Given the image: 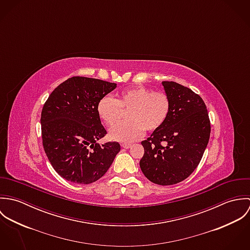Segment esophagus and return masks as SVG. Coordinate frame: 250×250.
Segmentation results:
<instances>
[{
	"mask_svg": "<svg viewBox=\"0 0 250 250\" xmlns=\"http://www.w3.org/2000/svg\"><path fill=\"white\" fill-rule=\"evenodd\" d=\"M121 146H122L123 148H125V149H128V148L131 147V144H130V143H121Z\"/></svg>",
	"mask_w": 250,
	"mask_h": 250,
	"instance_id": "obj_1",
	"label": "esophagus"
}]
</instances>
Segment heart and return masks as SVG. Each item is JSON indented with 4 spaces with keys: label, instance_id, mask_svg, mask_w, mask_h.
<instances>
[{
    "label": "heart",
    "instance_id": "obj_1",
    "mask_svg": "<svg viewBox=\"0 0 250 250\" xmlns=\"http://www.w3.org/2000/svg\"><path fill=\"white\" fill-rule=\"evenodd\" d=\"M129 110V120L119 125L123 110ZM170 110V100L164 92H154L144 86L125 89L115 100L105 96L97 104V112L109 127V137L117 142L131 143L139 140L143 132H154L166 122Z\"/></svg>",
    "mask_w": 250,
    "mask_h": 250
}]
</instances>
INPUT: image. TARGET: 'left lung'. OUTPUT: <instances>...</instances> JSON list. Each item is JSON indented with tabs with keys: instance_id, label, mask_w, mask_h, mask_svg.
Returning a JSON list of instances; mask_svg holds the SVG:
<instances>
[{
	"instance_id": "left-lung-1",
	"label": "left lung",
	"mask_w": 250,
	"mask_h": 250,
	"mask_svg": "<svg viewBox=\"0 0 250 250\" xmlns=\"http://www.w3.org/2000/svg\"><path fill=\"white\" fill-rule=\"evenodd\" d=\"M162 84L170 100L169 114L142 143L144 155L140 167L152 183L170 186L188 178L197 167L209 143L211 125L199 95L175 82Z\"/></svg>"
}]
</instances>
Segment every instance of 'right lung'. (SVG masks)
<instances>
[{
    "instance_id": "1",
    "label": "right lung",
    "mask_w": 250,
    "mask_h": 250,
    "mask_svg": "<svg viewBox=\"0 0 250 250\" xmlns=\"http://www.w3.org/2000/svg\"><path fill=\"white\" fill-rule=\"evenodd\" d=\"M116 87L102 80L72 77L50 94L41 112L45 153L59 175L87 185L105 175L120 151L118 143H97L107 134L98 102Z\"/></svg>"
}]
</instances>
